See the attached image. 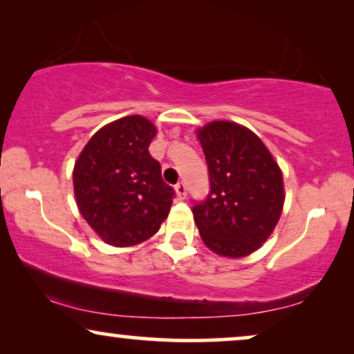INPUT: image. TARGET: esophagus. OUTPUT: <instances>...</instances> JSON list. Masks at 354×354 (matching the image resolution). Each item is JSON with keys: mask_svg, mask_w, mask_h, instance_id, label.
Returning <instances> with one entry per match:
<instances>
[{"mask_svg": "<svg viewBox=\"0 0 354 354\" xmlns=\"http://www.w3.org/2000/svg\"><path fill=\"white\" fill-rule=\"evenodd\" d=\"M174 191H176V194H178V197H180V199H186L187 189H186L185 183H178V185L174 186Z\"/></svg>", "mask_w": 354, "mask_h": 354, "instance_id": "1", "label": "esophagus"}]
</instances>
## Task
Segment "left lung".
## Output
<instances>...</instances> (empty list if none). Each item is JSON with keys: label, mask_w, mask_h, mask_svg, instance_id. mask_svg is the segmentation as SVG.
I'll return each mask as SVG.
<instances>
[{"label": "left lung", "mask_w": 354, "mask_h": 354, "mask_svg": "<svg viewBox=\"0 0 354 354\" xmlns=\"http://www.w3.org/2000/svg\"><path fill=\"white\" fill-rule=\"evenodd\" d=\"M196 136L210 174L209 196L192 209L202 241L221 257H246L279 223L285 204L283 173L246 126L210 121Z\"/></svg>", "instance_id": "1"}]
</instances>
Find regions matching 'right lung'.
Wrapping results in <instances>:
<instances>
[{
  "instance_id": "add662e5",
  "label": "right lung",
  "mask_w": 354,
  "mask_h": 354,
  "mask_svg": "<svg viewBox=\"0 0 354 354\" xmlns=\"http://www.w3.org/2000/svg\"><path fill=\"white\" fill-rule=\"evenodd\" d=\"M155 134L157 128L145 116L120 118L98 129L75 160V204L110 246L147 241L171 209L174 192L149 153Z\"/></svg>"
}]
</instances>
